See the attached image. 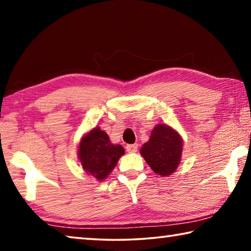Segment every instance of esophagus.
<instances>
[{"instance_id": "obj_1", "label": "esophagus", "mask_w": 251, "mask_h": 251, "mask_svg": "<svg viewBox=\"0 0 251 251\" xmlns=\"http://www.w3.org/2000/svg\"><path fill=\"white\" fill-rule=\"evenodd\" d=\"M137 148H138L137 144H131V145L126 146V151L128 152H136V151H137Z\"/></svg>"}]
</instances>
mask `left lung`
<instances>
[{"label": "left lung", "instance_id": "obj_1", "mask_svg": "<svg viewBox=\"0 0 251 251\" xmlns=\"http://www.w3.org/2000/svg\"><path fill=\"white\" fill-rule=\"evenodd\" d=\"M184 142L180 134L172 126L157 124L148 142L141 148V155L150 167L159 176H169L180 164Z\"/></svg>", "mask_w": 251, "mask_h": 251}]
</instances>
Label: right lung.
<instances>
[{
  "label": "right lung",
  "mask_w": 251,
  "mask_h": 251,
  "mask_svg": "<svg viewBox=\"0 0 251 251\" xmlns=\"http://www.w3.org/2000/svg\"><path fill=\"white\" fill-rule=\"evenodd\" d=\"M77 157L84 172L103 181L125 154L124 147L110 142L107 133L96 126L83 135L78 143Z\"/></svg>",
  "instance_id": "1"
}]
</instances>
